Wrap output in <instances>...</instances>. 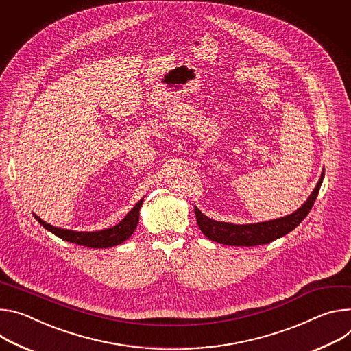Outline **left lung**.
Returning <instances> with one entry per match:
<instances>
[{
  "instance_id": "8db88e82",
  "label": "left lung",
  "mask_w": 351,
  "mask_h": 351,
  "mask_svg": "<svg viewBox=\"0 0 351 351\" xmlns=\"http://www.w3.org/2000/svg\"><path fill=\"white\" fill-rule=\"evenodd\" d=\"M325 176V170L321 174V178L311 192V195L306 198V201L291 215L267 220V221H259V223H250V224H234V223H226V221H217L213 219H209L205 216L197 206H195V216L198 226L201 231L205 234L206 239L224 244V245H232V247H255L262 244H269L275 241L276 239H280L286 236L287 232L294 230L309 213L311 208L314 206V202L318 197L319 188L322 185Z\"/></svg>"
}]
</instances>
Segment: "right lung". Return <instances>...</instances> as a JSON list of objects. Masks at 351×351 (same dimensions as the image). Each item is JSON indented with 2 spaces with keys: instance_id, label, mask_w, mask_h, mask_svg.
I'll return each mask as SVG.
<instances>
[{
  "instance_id": "obj_1",
  "label": "right lung",
  "mask_w": 351,
  "mask_h": 351,
  "mask_svg": "<svg viewBox=\"0 0 351 351\" xmlns=\"http://www.w3.org/2000/svg\"><path fill=\"white\" fill-rule=\"evenodd\" d=\"M142 204H143V198L127 213V216L120 223H117L115 226L104 228V230H99V231L66 230V228L51 226L36 215H33V216L47 231L53 232L54 236L60 237L64 241L89 247V248H110V247L124 243L125 240H128L132 236V232L135 231L138 221H139V210H141Z\"/></svg>"
}]
</instances>
